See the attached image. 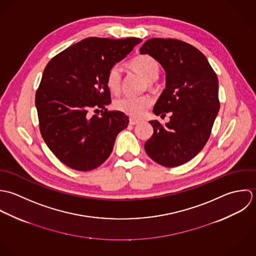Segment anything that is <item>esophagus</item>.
Returning <instances> with one entry per match:
<instances>
[{
  "mask_svg": "<svg viewBox=\"0 0 256 256\" xmlns=\"http://www.w3.org/2000/svg\"><path fill=\"white\" fill-rule=\"evenodd\" d=\"M140 124V120H138L134 118H130V124L134 126V124Z\"/></svg>",
  "mask_w": 256,
  "mask_h": 256,
  "instance_id": "obj_1",
  "label": "esophagus"
}]
</instances>
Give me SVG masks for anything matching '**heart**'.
<instances>
[{"mask_svg":"<svg viewBox=\"0 0 256 256\" xmlns=\"http://www.w3.org/2000/svg\"><path fill=\"white\" fill-rule=\"evenodd\" d=\"M130 67L148 82H154L159 76V64L150 55L134 57L128 62ZM122 84V68L118 64L112 65L106 75V86L114 94H118ZM152 99L148 96H124L114 102V108L134 118L142 116L152 106Z\"/></svg>","mask_w":256,"mask_h":256,"instance_id":"heart-1","label":"heart"}]
</instances>
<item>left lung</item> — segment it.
<instances>
[{
    "instance_id": "1",
    "label": "left lung",
    "mask_w": 256,
    "mask_h": 256,
    "mask_svg": "<svg viewBox=\"0 0 256 256\" xmlns=\"http://www.w3.org/2000/svg\"><path fill=\"white\" fill-rule=\"evenodd\" d=\"M161 64L166 88L155 104V114L172 112L165 126L150 120L152 136L144 150L156 163L176 167L204 148L220 108L218 81L206 56L193 46L173 38H150L140 48Z\"/></svg>"
}]
</instances>
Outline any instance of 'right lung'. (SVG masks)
<instances>
[{
  "instance_id": "1",
  "label": "right lung",
  "mask_w": 256,
  "mask_h": 256,
  "mask_svg": "<svg viewBox=\"0 0 256 256\" xmlns=\"http://www.w3.org/2000/svg\"><path fill=\"white\" fill-rule=\"evenodd\" d=\"M140 42L88 38L56 54L44 68L36 93L40 130L66 166L79 171L99 167L118 132L128 128L124 112L106 108L110 102L106 75ZM99 108L102 116H92Z\"/></svg>"
}]
</instances>
